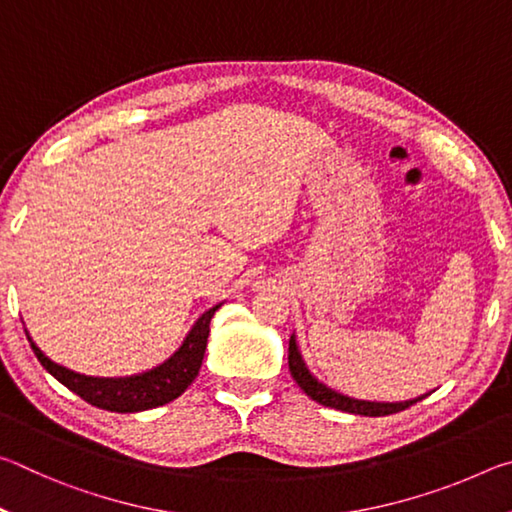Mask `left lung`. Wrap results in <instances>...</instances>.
<instances>
[{"instance_id":"1","label":"left lung","mask_w":512,"mask_h":512,"mask_svg":"<svg viewBox=\"0 0 512 512\" xmlns=\"http://www.w3.org/2000/svg\"><path fill=\"white\" fill-rule=\"evenodd\" d=\"M289 370H291V377L296 379V384L314 402L329 406V409H336V411H345V413H354V415H368V418H379V415L400 413L404 409H409L411 404L420 402L429 395V393L420 395V397H415V400H406V402H368V400H354V397L336 393L334 388L325 386L323 381H318L314 375H311L305 359H302V354H300V348L296 343V334H291V339H289Z\"/></svg>"}]
</instances>
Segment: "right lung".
Returning <instances> with one entry per match:
<instances>
[{
	"label": "right lung",
	"mask_w": 512,
	"mask_h": 512,
	"mask_svg": "<svg viewBox=\"0 0 512 512\" xmlns=\"http://www.w3.org/2000/svg\"><path fill=\"white\" fill-rule=\"evenodd\" d=\"M219 307L221 305L207 309L205 314L196 320L194 327L189 329V334L185 336L183 345H180L167 361L131 377H88L65 366H58V363L45 357V352L31 341L27 329H24V332H27L31 350L36 352L42 368H45L49 375H54L60 384L67 386L69 391L79 395L81 400L103 411L137 413L169 404L187 391V386L192 384L198 370H201L203 354L207 348V336H210V320Z\"/></svg>",
	"instance_id": "right-lung-1"
}]
</instances>
